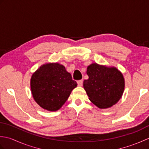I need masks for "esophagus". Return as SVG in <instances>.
<instances>
[{"mask_svg":"<svg viewBox=\"0 0 149 149\" xmlns=\"http://www.w3.org/2000/svg\"><path fill=\"white\" fill-rule=\"evenodd\" d=\"M83 80H79L77 81V84L79 86H83Z\"/></svg>","mask_w":149,"mask_h":149,"instance_id":"1","label":"esophagus"}]
</instances>
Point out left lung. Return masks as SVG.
<instances>
[{
  "mask_svg": "<svg viewBox=\"0 0 149 149\" xmlns=\"http://www.w3.org/2000/svg\"><path fill=\"white\" fill-rule=\"evenodd\" d=\"M88 79L83 86L91 102L100 109L111 107L121 99L124 91L123 75L115 67L92 63L87 68Z\"/></svg>",
  "mask_w": 149,
  "mask_h": 149,
  "instance_id": "1",
  "label": "left lung"
}]
</instances>
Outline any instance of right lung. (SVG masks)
I'll return each instance as SVG.
<instances>
[{
    "instance_id": "1",
    "label": "right lung",
    "mask_w": 149,
    "mask_h": 149,
    "mask_svg": "<svg viewBox=\"0 0 149 149\" xmlns=\"http://www.w3.org/2000/svg\"><path fill=\"white\" fill-rule=\"evenodd\" d=\"M77 86L65 67L58 63L43 65L33 74L31 89L34 100L42 108L56 111Z\"/></svg>"
}]
</instances>
